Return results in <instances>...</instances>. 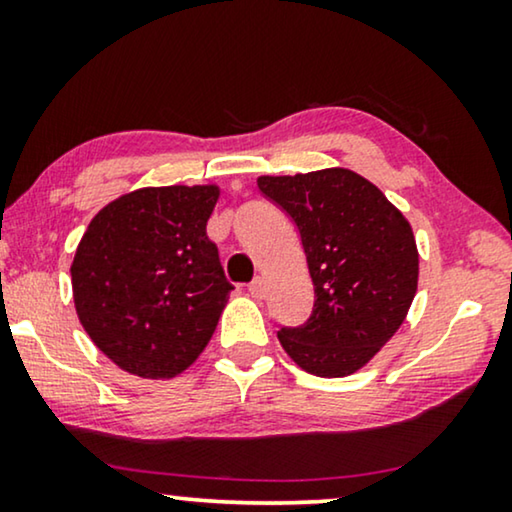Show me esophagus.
<instances>
[{"label": "esophagus", "mask_w": 512, "mask_h": 512, "mask_svg": "<svg viewBox=\"0 0 512 512\" xmlns=\"http://www.w3.org/2000/svg\"><path fill=\"white\" fill-rule=\"evenodd\" d=\"M247 291L251 293V298L261 300V298L265 296V282H263V277H256L254 282H251V284L247 286Z\"/></svg>", "instance_id": "esophagus-1"}]
</instances>
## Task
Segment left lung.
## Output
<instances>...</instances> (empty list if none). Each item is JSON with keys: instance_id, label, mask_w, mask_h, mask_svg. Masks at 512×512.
Here are the masks:
<instances>
[{"instance_id": "8db88e82", "label": "left lung", "mask_w": 512, "mask_h": 512, "mask_svg": "<svg viewBox=\"0 0 512 512\" xmlns=\"http://www.w3.org/2000/svg\"><path fill=\"white\" fill-rule=\"evenodd\" d=\"M256 181L296 221L314 284L307 324L277 333L284 352L310 375H354L408 317L419 279L412 226L347 167Z\"/></svg>"}]
</instances>
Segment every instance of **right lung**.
I'll return each instance as SVG.
<instances>
[{"mask_svg":"<svg viewBox=\"0 0 512 512\" xmlns=\"http://www.w3.org/2000/svg\"><path fill=\"white\" fill-rule=\"evenodd\" d=\"M221 188L146 186L88 223L72 263L74 307L104 356L144 380H172L212 340L233 284L207 221Z\"/></svg>","mask_w":512,"mask_h":512,"instance_id":"right-lung-1","label":"right lung"}]
</instances>
